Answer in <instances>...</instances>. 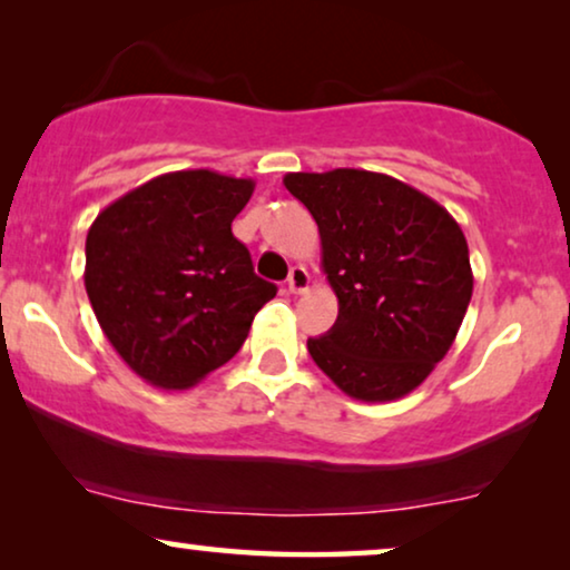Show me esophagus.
Here are the masks:
<instances>
[{
  "label": "esophagus",
  "mask_w": 570,
  "mask_h": 570,
  "mask_svg": "<svg viewBox=\"0 0 570 570\" xmlns=\"http://www.w3.org/2000/svg\"><path fill=\"white\" fill-rule=\"evenodd\" d=\"M308 285H311V277H308V269L306 267H293L291 275H287V291L301 295V293H308Z\"/></svg>",
  "instance_id": "1"
}]
</instances>
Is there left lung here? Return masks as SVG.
Returning <instances> with one entry per match:
<instances>
[{
  "label": "left lung",
  "mask_w": 570,
  "mask_h": 570,
  "mask_svg": "<svg viewBox=\"0 0 570 570\" xmlns=\"http://www.w3.org/2000/svg\"><path fill=\"white\" fill-rule=\"evenodd\" d=\"M314 215L337 322L308 340L314 363L361 402L410 394L443 361L472 298L470 248L439 202L386 174H287Z\"/></svg>",
  "instance_id": "obj_1"
}]
</instances>
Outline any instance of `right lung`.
I'll return each instance as SVG.
<instances>
[{
  "label": "right lung",
  "mask_w": 570,
  "mask_h": 570,
  "mask_svg": "<svg viewBox=\"0 0 570 570\" xmlns=\"http://www.w3.org/2000/svg\"><path fill=\"white\" fill-rule=\"evenodd\" d=\"M252 194V178L174 170L90 225L85 291L108 342L147 384L189 389L220 368L275 298L230 230Z\"/></svg>",
  "instance_id": "add662e5"
}]
</instances>
